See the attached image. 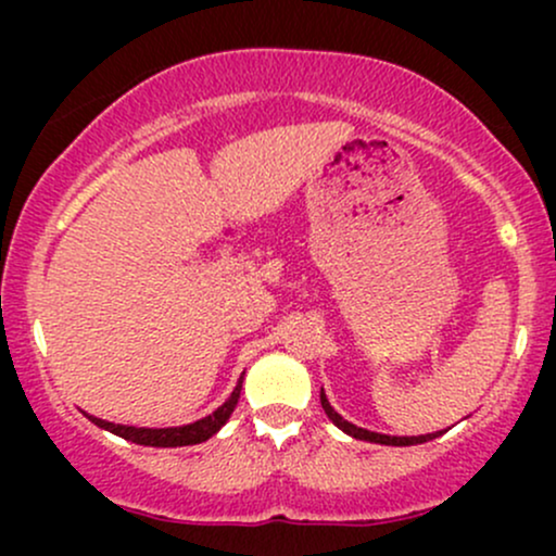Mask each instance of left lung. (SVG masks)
<instances>
[{
  "mask_svg": "<svg viewBox=\"0 0 556 556\" xmlns=\"http://www.w3.org/2000/svg\"><path fill=\"white\" fill-rule=\"evenodd\" d=\"M321 407L324 413H327L331 424L337 426V429L348 433V437L353 439H361V442H374V444H387V446H413V444H424V442H431V439L442 437L446 431H433V433H420V437H389V433H379V431H368V429H361V426L350 424V420H344L340 413L331 407V402L327 400V394H324V387H321Z\"/></svg>",
  "mask_w": 556,
  "mask_h": 556,
  "instance_id": "left-lung-1",
  "label": "left lung"
}]
</instances>
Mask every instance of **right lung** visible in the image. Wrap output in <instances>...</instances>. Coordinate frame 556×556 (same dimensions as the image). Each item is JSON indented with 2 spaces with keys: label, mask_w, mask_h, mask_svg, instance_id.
I'll use <instances>...</instances> for the list:
<instances>
[{
  "label": "right lung",
  "mask_w": 556,
  "mask_h": 556,
  "mask_svg": "<svg viewBox=\"0 0 556 556\" xmlns=\"http://www.w3.org/2000/svg\"><path fill=\"white\" fill-rule=\"evenodd\" d=\"M245 374V371H242ZM240 389H242V376L238 379V387L232 389V394L225 400V405H219L212 416L195 420V424H185V426H169V429H146V426H123V424H110V420H101L96 416H88L86 418L91 420V424L99 426V429L110 431V433H117V437L127 439V442L132 444H143V446H190V444H201L206 442V439H212L216 431L222 429V426L227 424L229 416H232L235 405H238L240 400Z\"/></svg>",
  "instance_id": "obj_1"
}]
</instances>
